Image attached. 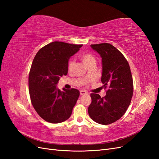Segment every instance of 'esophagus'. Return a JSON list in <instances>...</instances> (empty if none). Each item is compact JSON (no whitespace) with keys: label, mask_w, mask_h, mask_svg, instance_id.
Segmentation results:
<instances>
[{"label":"esophagus","mask_w":159,"mask_h":159,"mask_svg":"<svg viewBox=\"0 0 159 159\" xmlns=\"http://www.w3.org/2000/svg\"><path fill=\"white\" fill-rule=\"evenodd\" d=\"M86 94H88L87 91H85L84 90H81L80 91V95H86Z\"/></svg>","instance_id":"esophagus-1"}]
</instances>
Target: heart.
<instances>
[{"label": "heart", "instance_id": "1", "mask_svg": "<svg viewBox=\"0 0 159 159\" xmlns=\"http://www.w3.org/2000/svg\"><path fill=\"white\" fill-rule=\"evenodd\" d=\"M80 58L81 60V61L83 62V64L87 67V68H89V66H95L96 64V60L95 57L90 54H88V53H85V54H83L80 55ZM74 66V62L73 61H70L68 63V71H71L73 70Z\"/></svg>", "mask_w": 159, "mask_h": 159}]
</instances>
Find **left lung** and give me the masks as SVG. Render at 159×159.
I'll use <instances>...</instances> for the list:
<instances>
[{
  "instance_id": "left-lung-1",
  "label": "left lung",
  "mask_w": 159,
  "mask_h": 159,
  "mask_svg": "<svg viewBox=\"0 0 159 159\" xmlns=\"http://www.w3.org/2000/svg\"><path fill=\"white\" fill-rule=\"evenodd\" d=\"M90 46L102 57L101 81L108 89L104 98L91 93L88 113L95 122L109 125L121 118L131 103L133 92L131 72L125 57L111 44L103 43Z\"/></svg>"
}]
</instances>
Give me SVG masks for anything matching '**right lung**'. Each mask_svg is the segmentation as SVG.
Wrapping results in <instances>:
<instances>
[{
    "mask_svg": "<svg viewBox=\"0 0 159 159\" xmlns=\"http://www.w3.org/2000/svg\"><path fill=\"white\" fill-rule=\"evenodd\" d=\"M82 45L53 42L38 52L28 78L34 108L46 121L59 123L70 118L80 96L76 89H57L61 77L66 75L68 61Z\"/></svg>",
    "mask_w": 159,
    "mask_h": 159,
    "instance_id": "obj_1",
    "label": "right lung"
}]
</instances>
